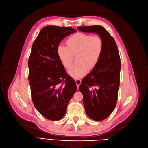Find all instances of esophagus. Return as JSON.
Returning <instances> with one entry per match:
<instances>
[{
    "mask_svg": "<svg viewBox=\"0 0 148 148\" xmlns=\"http://www.w3.org/2000/svg\"><path fill=\"white\" fill-rule=\"evenodd\" d=\"M75 82H76V84H77V88L78 89V87L80 84H81L82 83V81L81 79H75Z\"/></svg>",
    "mask_w": 148,
    "mask_h": 148,
    "instance_id": "1",
    "label": "esophagus"
}]
</instances>
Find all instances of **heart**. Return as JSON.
<instances>
[{
  "label": "heart",
  "instance_id": "1",
  "mask_svg": "<svg viewBox=\"0 0 148 148\" xmlns=\"http://www.w3.org/2000/svg\"><path fill=\"white\" fill-rule=\"evenodd\" d=\"M67 46L59 45L57 53L66 69L70 66L73 55H77V62L71 65L68 73L74 78H81L99 63L104 49V42L99 36L78 32L67 39Z\"/></svg>",
  "mask_w": 148,
  "mask_h": 148
}]
</instances>
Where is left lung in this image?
Wrapping results in <instances>:
<instances>
[{"label":"left lung","instance_id":"obj_1","mask_svg":"<svg viewBox=\"0 0 148 148\" xmlns=\"http://www.w3.org/2000/svg\"><path fill=\"white\" fill-rule=\"evenodd\" d=\"M78 29L97 33L104 42L99 63L79 86L87 115L92 120L101 121L109 117L117 104L121 67L118 48L114 39L102 26H80ZM92 87L95 88L92 90Z\"/></svg>","mask_w":148,"mask_h":148}]
</instances>
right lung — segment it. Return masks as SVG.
I'll use <instances>...</instances> for the list:
<instances>
[{"mask_svg":"<svg viewBox=\"0 0 148 148\" xmlns=\"http://www.w3.org/2000/svg\"><path fill=\"white\" fill-rule=\"evenodd\" d=\"M77 32L70 27L47 26L34 41L28 59V80L32 101L39 112L51 120L65 115L77 84L69 77L57 53L64 38Z\"/></svg>","mask_w":148,"mask_h":148,"instance_id":"1","label":"right lung"}]
</instances>
